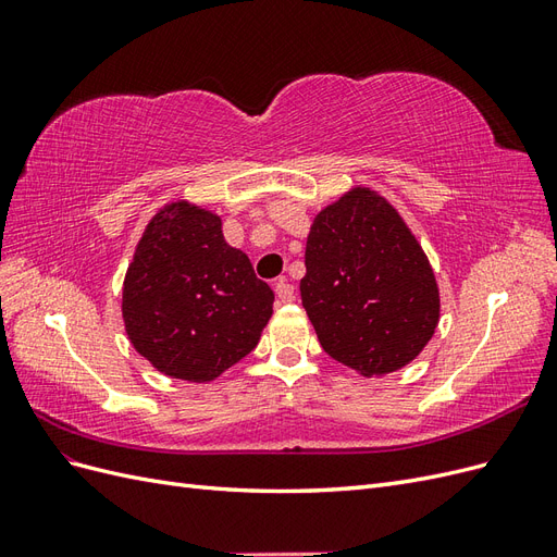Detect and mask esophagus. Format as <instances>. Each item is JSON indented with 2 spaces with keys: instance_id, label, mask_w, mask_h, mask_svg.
I'll use <instances>...</instances> for the list:
<instances>
[{
  "instance_id": "obj_1",
  "label": "esophagus",
  "mask_w": 557,
  "mask_h": 557,
  "mask_svg": "<svg viewBox=\"0 0 557 557\" xmlns=\"http://www.w3.org/2000/svg\"><path fill=\"white\" fill-rule=\"evenodd\" d=\"M276 297H278V301H293L295 299V285L293 283H288L285 278H281L278 283H276Z\"/></svg>"
}]
</instances>
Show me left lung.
Segmentation results:
<instances>
[{
	"instance_id": "left-lung-1",
	"label": "left lung",
	"mask_w": 557,
	"mask_h": 557,
	"mask_svg": "<svg viewBox=\"0 0 557 557\" xmlns=\"http://www.w3.org/2000/svg\"><path fill=\"white\" fill-rule=\"evenodd\" d=\"M301 307L330 358L364 379L413 362L440 325L432 264L399 211L356 185L313 218Z\"/></svg>"
}]
</instances>
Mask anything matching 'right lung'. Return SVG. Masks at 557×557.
I'll return each instance as SVG.
<instances>
[{
  "label": "right lung",
  "instance_id": "right-lung-1",
  "mask_svg": "<svg viewBox=\"0 0 557 557\" xmlns=\"http://www.w3.org/2000/svg\"><path fill=\"white\" fill-rule=\"evenodd\" d=\"M274 293L223 237L221 215L188 199L150 218L123 281L127 339L158 372L209 383L258 346Z\"/></svg>",
  "mask_w": 557,
  "mask_h": 557
}]
</instances>
